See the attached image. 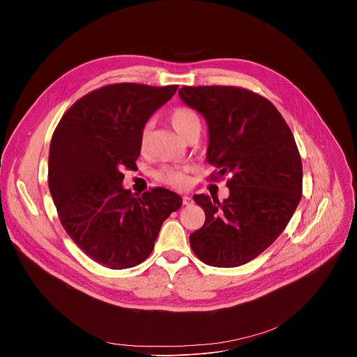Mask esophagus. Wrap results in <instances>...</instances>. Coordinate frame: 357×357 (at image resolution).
<instances>
[{
    "label": "esophagus",
    "mask_w": 357,
    "mask_h": 357,
    "mask_svg": "<svg viewBox=\"0 0 357 357\" xmlns=\"http://www.w3.org/2000/svg\"><path fill=\"white\" fill-rule=\"evenodd\" d=\"M182 202H183V205H185V206H189V205H192V203H193L192 197H190V196H188V195L182 196Z\"/></svg>",
    "instance_id": "esophagus-1"
}]
</instances>
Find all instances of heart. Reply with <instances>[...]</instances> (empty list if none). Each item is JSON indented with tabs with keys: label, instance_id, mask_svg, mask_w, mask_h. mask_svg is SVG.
<instances>
[{
	"label": "heart",
	"instance_id": "1",
	"mask_svg": "<svg viewBox=\"0 0 357 357\" xmlns=\"http://www.w3.org/2000/svg\"><path fill=\"white\" fill-rule=\"evenodd\" d=\"M169 121H171L172 127L175 128V131L182 138L186 135V132L190 128H193L195 126H200L199 116L188 107L175 109L169 116ZM148 134H149V127L146 126V127H144V130L141 132V139H139V146H141L142 152L146 149V145H148ZM155 178H157V181H160L162 183H167V185H171L174 188H185L189 183L186 169L175 168V167L161 168L155 174Z\"/></svg>",
	"mask_w": 357,
	"mask_h": 357
}]
</instances>
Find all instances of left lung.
Segmentation results:
<instances>
[{"label":"left lung","mask_w":357,"mask_h":357,"mask_svg":"<svg viewBox=\"0 0 357 357\" xmlns=\"http://www.w3.org/2000/svg\"><path fill=\"white\" fill-rule=\"evenodd\" d=\"M179 97L206 120L208 162L229 174V197L193 200L206 215L189 237L193 252L212 267H238L270 247L284 231L302 196V162L271 101L233 86H183Z\"/></svg>","instance_id":"1"}]
</instances>
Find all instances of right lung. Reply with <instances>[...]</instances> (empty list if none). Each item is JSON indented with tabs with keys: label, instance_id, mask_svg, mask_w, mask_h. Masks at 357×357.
Instances as JSON below:
<instances>
[{
	"label": "right lung",
	"instance_id": "right-lung-1",
	"mask_svg": "<svg viewBox=\"0 0 357 357\" xmlns=\"http://www.w3.org/2000/svg\"><path fill=\"white\" fill-rule=\"evenodd\" d=\"M178 86L117 83L82 98L61 119L49 148L47 185L61 223L87 256L112 270L141 264L182 197L164 188H123L135 169L141 132Z\"/></svg>",
	"mask_w": 357,
	"mask_h": 357
}]
</instances>
